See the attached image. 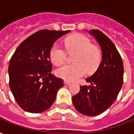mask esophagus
Instances as JSON below:
<instances>
[{"mask_svg":"<svg viewBox=\"0 0 134 134\" xmlns=\"http://www.w3.org/2000/svg\"><path fill=\"white\" fill-rule=\"evenodd\" d=\"M64 84H65V86H69V85L71 84V82H68V81H66V80H65V81H64Z\"/></svg>","mask_w":134,"mask_h":134,"instance_id":"34e87169","label":"esophagus"}]
</instances>
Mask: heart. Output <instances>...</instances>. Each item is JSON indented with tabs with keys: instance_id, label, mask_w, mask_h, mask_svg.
<instances>
[{
	"instance_id": "heart-1",
	"label": "heart",
	"mask_w": 134,
	"mask_h": 134,
	"mask_svg": "<svg viewBox=\"0 0 134 134\" xmlns=\"http://www.w3.org/2000/svg\"><path fill=\"white\" fill-rule=\"evenodd\" d=\"M67 52L74 53V64H65L56 69L57 77L67 81H74L87 73H92L102 60V52L86 36L76 34L66 37L64 41ZM50 59L54 65L63 64L66 60V52L58 43L50 50Z\"/></svg>"
}]
</instances>
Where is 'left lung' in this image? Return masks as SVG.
Here are the masks:
<instances>
[{"label":"left lung","mask_w":134,"mask_h":134,"mask_svg":"<svg viewBox=\"0 0 134 134\" xmlns=\"http://www.w3.org/2000/svg\"><path fill=\"white\" fill-rule=\"evenodd\" d=\"M88 32L101 47L102 60L96 72L86 80L91 86H80L72 102L80 114L94 116L106 111L115 102L123 83L124 68L122 57L113 42L98 29Z\"/></svg>","instance_id":"8db88e82"}]
</instances>
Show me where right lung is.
I'll use <instances>...</instances> for the list:
<instances>
[{"label": "right lung", "mask_w": 134, "mask_h": 134, "mask_svg": "<svg viewBox=\"0 0 134 134\" xmlns=\"http://www.w3.org/2000/svg\"><path fill=\"white\" fill-rule=\"evenodd\" d=\"M70 31L43 29L23 40L15 50L9 65V87L23 110L41 113L52 106L62 79L52 74L50 50L58 38Z\"/></svg>", "instance_id": "right-lung-1"}]
</instances>
